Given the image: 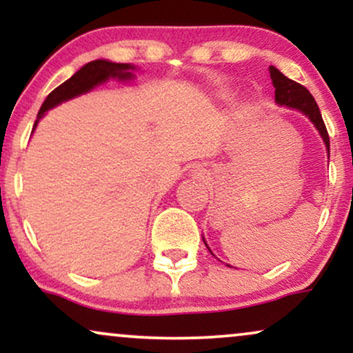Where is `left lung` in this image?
I'll return each instance as SVG.
<instances>
[{"label": "left lung", "instance_id": "1", "mask_svg": "<svg viewBox=\"0 0 353 353\" xmlns=\"http://www.w3.org/2000/svg\"><path fill=\"white\" fill-rule=\"evenodd\" d=\"M270 78H272L274 88H275V101L279 104H285V106L299 109L305 116H309V119L315 124V128L319 129L320 136L323 137V143L327 145V151L330 154V141H329V132H327L325 123H323L322 114H320V109L315 103L314 96L310 94V91L302 84L295 83V81L289 79L287 76H283L277 68L270 66ZM208 245V244H205Z\"/></svg>", "mask_w": 353, "mask_h": 353}]
</instances>
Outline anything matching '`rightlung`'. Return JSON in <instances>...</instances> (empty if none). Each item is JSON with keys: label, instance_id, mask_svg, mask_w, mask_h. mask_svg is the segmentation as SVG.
Here are the masks:
<instances>
[{"label": "right lung", "instance_id": "1", "mask_svg": "<svg viewBox=\"0 0 353 353\" xmlns=\"http://www.w3.org/2000/svg\"><path fill=\"white\" fill-rule=\"evenodd\" d=\"M131 70H134L131 64L111 63V61H104V59H96V61H91V63L84 64V66L81 68L74 76H71L70 79L64 81L61 86L52 89L50 94H48V98L44 99L43 106L38 112V119H36L34 128L36 124H38L39 117H41L48 109L58 106V104L63 103V101H68L71 98H76V96L83 94V92H88L89 89L98 86V84L104 83V81H108L109 78H117V79L132 78Z\"/></svg>", "mask_w": 353, "mask_h": 353}]
</instances>
